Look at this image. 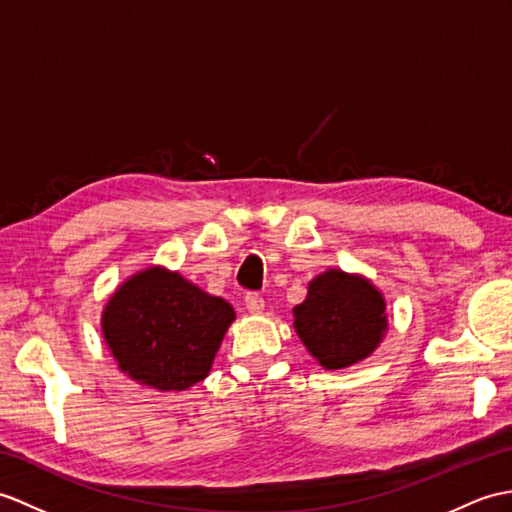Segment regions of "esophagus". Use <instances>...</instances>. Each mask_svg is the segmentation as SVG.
<instances>
[{"label": "esophagus", "mask_w": 512, "mask_h": 512, "mask_svg": "<svg viewBox=\"0 0 512 512\" xmlns=\"http://www.w3.org/2000/svg\"><path fill=\"white\" fill-rule=\"evenodd\" d=\"M244 303H246V310L251 314L264 312V299H261V294H257V292H248L244 296Z\"/></svg>", "instance_id": "34e87169"}]
</instances>
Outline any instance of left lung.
I'll return each instance as SVG.
<instances>
[{
    "label": "left lung",
    "instance_id": "obj_1",
    "mask_svg": "<svg viewBox=\"0 0 512 512\" xmlns=\"http://www.w3.org/2000/svg\"><path fill=\"white\" fill-rule=\"evenodd\" d=\"M386 305L371 283L329 270L310 283L307 299L294 307V327L325 368L364 360L386 331Z\"/></svg>",
    "mask_w": 512,
    "mask_h": 512
}]
</instances>
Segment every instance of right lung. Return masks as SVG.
<instances>
[{"label": "right lung", "instance_id": "1", "mask_svg": "<svg viewBox=\"0 0 512 512\" xmlns=\"http://www.w3.org/2000/svg\"><path fill=\"white\" fill-rule=\"evenodd\" d=\"M233 307L185 281L148 268L117 290L102 316L113 358L135 382L185 390L207 377L227 334Z\"/></svg>", "mask_w": 512, "mask_h": 512}]
</instances>
